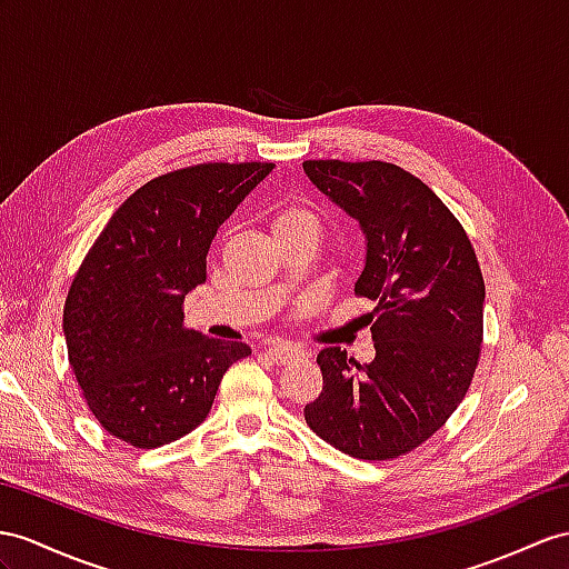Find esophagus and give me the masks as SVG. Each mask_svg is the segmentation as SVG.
Returning a JSON list of instances; mask_svg holds the SVG:
<instances>
[{"label":"esophagus","mask_w":569,"mask_h":569,"mask_svg":"<svg viewBox=\"0 0 569 569\" xmlns=\"http://www.w3.org/2000/svg\"><path fill=\"white\" fill-rule=\"evenodd\" d=\"M266 355L272 359L274 365H289V362H295V359L307 357V352L297 348V345H272V348L266 350Z\"/></svg>","instance_id":"esophagus-1"}]
</instances>
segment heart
Listing matches in <instances>:
<instances>
[{"label": "heart", "mask_w": 569, "mask_h": 569, "mask_svg": "<svg viewBox=\"0 0 569 569\" xmlns=\"http://www.w3.org/2000/svg\"><path fill=\"white\" fill-rule=\"evenodd\" d=\"M270 227H272L274 237H280V233H284V231H295V229H309V227L318 229V217L301 204H284L274 212Z\"/></svg>", "instance_id": "obj_1"}]
</instances>
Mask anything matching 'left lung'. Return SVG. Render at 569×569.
<instances>
[{
  "instance_id": "8db88e82",
  "label": "left lung",
  "mask_w": 569,
  "mask_h": 569,
  "mask_svg": "<svg viewBox=\"0 0 569 569\" xmlns=\"http://www.w3.org/2000/svg\"><path fill=\"white\" fill-rule=\"evenodd\" d=\"M326 196L367 233L357 297L377 357L318 352L323 391L303 418L328 445L365 461L406 456L447 425L482 350L485 282L461 221L418 176L389 161H303Z\"/></svg>"
}]
</instances>
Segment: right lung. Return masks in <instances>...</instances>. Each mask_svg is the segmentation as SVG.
I'll return each instance as SVG.
<instances>
[{"instance_id": "1", "label": "right lung", "mask_w": 569, "mask_h": 569, "mask_svg": "<svg viewBox=\"0 0 569 569\" xmlns=\"http://www.w3.org/2000/svg\"><path fill=\"white\" fill-rule=\"evenodd\" d=\"M270 161H207L147 180L81 260L62 311L67 357L110 437L157 449L204 422L227 369L251 355L183 326L207 251Z\"/></svg>"}]
</instances>
